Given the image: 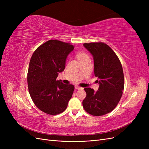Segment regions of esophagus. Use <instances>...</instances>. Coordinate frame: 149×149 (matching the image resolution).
<instances>
[{"label":"esophagus","instance_id":"1","mask_svg":"<svg viewBox=\"0 0 149 149\" xmlns=\"http://www.w3.org/2000/svg\"><path fill=\"white\" fill-rule=\"evenodd\" d=\"M74 88H75V89H83V88H81V87L78 86H77V85L75 86Z\"/></svg>","mask_w":149,"mask_h":149}]
</instances>
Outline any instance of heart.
<instances>
[{
    "label": "heart",
    "instance_id": "heart-1",
    "mask_svg": "<svg viewBox=\"0 0 149 149\" xmlns=\"http://www.w3.org/2000/svg\"><path fill=\"white\" fill-rule=\"evenodd\" d=\"M77 57H78V58L79 61H80V60L84 59V58H88V56L86 53L81 52V53H78L77 54Z\"/></svg>",
    "mask_w": 149,
    "mask_h": 149
}]
</instances>
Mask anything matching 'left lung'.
<instances>
[{"label": "left lung", "instance_id": "1", "mask_svg": "<svg viewBox=\"0 0 149 149\" xmlns=\"http://www.w3.org/2000/svg\"><path fill=\"white\" fill-rule=\"evenodd\" d=\"M94 59V75L99 79L97 91L84 88L86 96L83 106L88 113L100 116L111 112L118 105L124 88L123 70L118 56L102 42L84 43Z\"/></svg>", "mask_w": 149, "mask_h": 149}]
</instances>
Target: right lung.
<instances>
[{
  "label": "right lung",
  "mask_w": 149,
  "mask_h": 149,
  "mask_svg": "<svg viewBox=\"0 0 149 149\" xmlns=\"http://www.w3.org/2000/svg\"><path fill=\"white\" fill-rule=\"evenodd\" d=\"M74 49L70 43L50 40L40 45L31 56L27 83L31 100L40 110L49 115L63 112L74 86L56 80L65 70L68 55Z\"/></svg>",
  "instance_id": "obj_1"
}]
</instances>
